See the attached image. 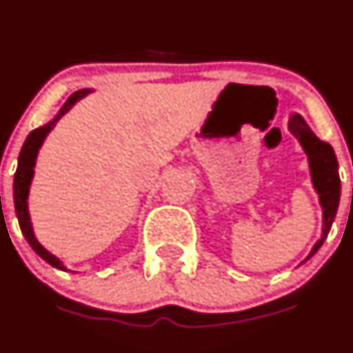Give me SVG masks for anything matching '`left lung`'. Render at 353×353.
Returning <instances> with one entry per match:
<instances>
[{"label": "left lung", "mask_w": 353, "mask_h": 353, "mask_svg": "<svg viewBox=\"0 0 353 353\" xmlns=\"http://www.w3.org/2000/svg\"><path fill=\"white\" fill-rule=\"evenodd\" d=\"M288 131L294 134L301 143L302 150L307 155L309 172H311L312 188L319 196V205L323 208V229L319 241L312 245L309 254L302 263L311 259L318 252L325 239L328 237L334 215H336L338 203H340V176H338V160L330 143L321 141L301 114L294 112L288 119Z\"/></svg>", "instance_id": "left-lung-1"}]
</instances>
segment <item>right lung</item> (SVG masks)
<instances>
[{
    "instance_id": "right-lung-1",
    "label": "right lung",
    "mask_w": 353,
    "mask_h": 353,
    "mask_svg": "<svg viewBox=\"0 0 353 353\" xmlns=\"http://www.w3.org/2000/svg\"><path fill=\"white\" fill-rule=\"evenodd\" d=\"M92 92H94L92 88H81V90L71 94L70 97H68V101L63 104V108L59 109V112L56 114V116L52 117L48 124L37 128V130H34L30 134H28L27 140H25V143L22 147V152H20V155H19V167H17L15 179H13V199H15V212H17V219H19L20 229H22V234L25 236V239H27V243L32 245V249H34V251L37 252V254L41 256L44 261H48L49 265L54 266V268L63 270V272H70V270L63 265L61 259L56 258L52 252H49L44 245L39 243L37 237H35L34 229H32L27 199H28V191H30L32 179H34L35 160H37V154H39V150H41L42 143H44L46 137L51 133L52 128L58 124V121L65 116L68 110L73 108V105L77 104L80 99L87 97V95L92 94Z\"/></svg>"
}]
</instances>
